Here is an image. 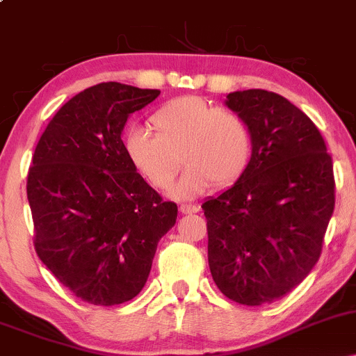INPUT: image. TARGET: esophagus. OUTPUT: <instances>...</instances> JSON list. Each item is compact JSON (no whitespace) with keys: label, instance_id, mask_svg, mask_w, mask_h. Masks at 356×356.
Instances as JSON below:
<instances>
[{"label":"esophagus","instance_id":"34e87169","mask_svg":"<svg viewBox=\"0 0 356 356\" xmlns=\"http://www.w3.org/2000/svg\"><path fill=\"white\" fill-rule=\"evenodd\" d=\"M179 211H181L182 214H195V212L199 211V207L194 206V204H182V206L179 207Z\"/></svg>","mask_w":356,"mask_h":356}]
</instances>
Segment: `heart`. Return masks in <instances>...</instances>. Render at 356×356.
Wrapping results in <instances>:
<instances>
[{
	"instance_id": "1",
	"label": "heart",
	"mask_w": 356,
	"mask_h": 356,
	"mask_svg": "<svg viewBox=\"0 0 356 356\" xmlns=\"http://www.w3.org/2000/svg\"><path fill=\"white\" fill-rule=\"evenodd\" d=\"M154 134L132 129L124 137L129 162L150 186H172L181 162L187 167L174 189L194 199L211 186L226 189L246 174L252 157L251 127L238 112L214 107L197 95L165 102L150 117Z\"/></svg>"
}]
</instances>
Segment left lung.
<instances>
[{
  "label": "left lung",
  "mask_w": 356,
  "mask_h": 356,
  "mask_svg": "<svg viewBox=\"0 0 356 356\" xmlns=\"http://www.w3.org/2000/svg\"><path fill=\"white\" fill-rule=\"evenodd\" d=\"M251 127L246 174L202 204L207 259L224 296L273 303L309 275L334 209L332 155L312 118L268 90L227 95Z\"/></svg>",
  "instance_id": "8db88e82"
}]
</instances>
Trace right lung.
Segmentation results:
<instances>
[{"label": "right lung", "instance_id": "add662e5", "mask_svg": "<svg viewBox=\"0 0 356 356\" xmlns=\"http://www.w3.org/2000/svg\"><path fill=\"white\" fill-rule=\"evenodd\" d=\"M159 95L117 81L93 85L55 113L35 149L26 182L35 251L90 305L136 298L177 219V206L134 169L122 140L130 113Z\"/></svg>", "mask_w": 356, "mask_h": 356}]
</instances>
